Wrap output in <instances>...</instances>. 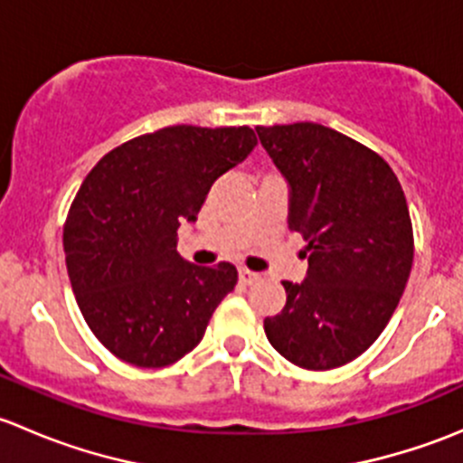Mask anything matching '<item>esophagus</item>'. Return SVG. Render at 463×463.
Instances as JSON below:
<instances>
[{
  "mask_svg": "<svg viewBox=\"0 0 463 463\" xmlns=\"http://www.w3.org/2000/svg\"><path fill=\"white\" fill-rule=\"evenodd\" d=\"M258 278H260V275L253 273V270L240 269V282H241V284H253Z\"/></svg>",
  "mask_w": 463,
  "mask_h": 463,
  "instance_id": "1",
  "label": "esophagus"
}]
</instances>
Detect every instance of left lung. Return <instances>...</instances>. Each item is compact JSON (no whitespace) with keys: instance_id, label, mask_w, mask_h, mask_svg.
Instances as JSON below:
<instances>
[{"instance_id":"8db88e82","label":"left lung","mask_w":463,"mask_h":463,"mask_svg":"<svg viewBox=\"0 0 463 463\" xmlns=\"http://www.w3.org/2000/svg\"><path fill=\"white\" fill-rule=\"evenodd\" d=\"M255 129L291 185L288 231L309 260L305 282H282L287 305L264 320L266 338L302 370L347 365L385 329L410 278L403 188L374 149L325 125Z\"/></svg>"}]
</instances>
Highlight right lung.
<instances>
[{
    "label": "right lung",
    "mask_w": 463,
    "mask_h": 463,
    "mask_svg": "<svg viewBox=\"0 0 463 463\" xmlns=\"http://www.w3.org/2000/svg\"><path fill=\"white\" fill-rule=\"evenodd\" d=\"M258 143L249 125H172L118 145L82 181L64 253L89 329L120 361L165 367L202 343L237 269H202L176 253L210 185Z\"/></svg>",
    "instance_id": "add662e5"
}]
</instances>
